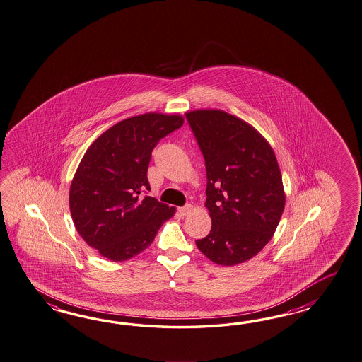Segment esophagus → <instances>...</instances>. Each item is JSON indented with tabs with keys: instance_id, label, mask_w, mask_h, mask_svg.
<instances>
[{
	"instance_id": "esophagus-1",
	"label": "esophagus",
	"mask_w": 362,
	"mask_h": 362,
	"mask_svg": "<svg viewBox=\"0 0 362 362\" xmlns=\"http://www.w3.org/2000/svg\"><path fill=\"white\" fill-rule=\"evenodd\" d=\"M190 211H192V204H185L182 207H178V213L181 216H186Z\"/></svg>"
}]
</instances>
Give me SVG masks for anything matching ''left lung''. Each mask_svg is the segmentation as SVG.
Returning a JSON list of instances; mask_svg holds the SVG:
<instances>
[{"label": "left lung", "instance_id": "8db88e82", "mask_svg": "<svg viewBox=\"0 0 362 362\" xmlns=\"http://www.w3.org/2000/svg\"><path fill=\"white\" fill-rule=\"evenodd\" d=\"M185 117L204 155L213 223L195 244L215 264H240L268 244L284 211L277 158L257 131L231 114L197 110Z\"/></svg>", "mask_w": 362, "mask_h": 362}]
</instances>
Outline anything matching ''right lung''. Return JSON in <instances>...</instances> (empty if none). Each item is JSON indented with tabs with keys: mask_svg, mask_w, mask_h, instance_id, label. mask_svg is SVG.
<instances>
[{
	"mask_svg": "<svg viewBox=\"0 0 362 362\" xmlns=\"http://www.w3.org/2000/svg\"><path fill=\"white\" fill-rule=\"evenodd\" d=\"M180 115L148 112L114 124L85 152L69 192L74 227L112 261L148 248L175 207L149 197L147 170L160 139L178 130Z\"/></svg>",
	"mask_w": 362,
	"mask_h": 362,
	"instance_id": "obj_1",
	"label": "right lung"
}]
</instances>
